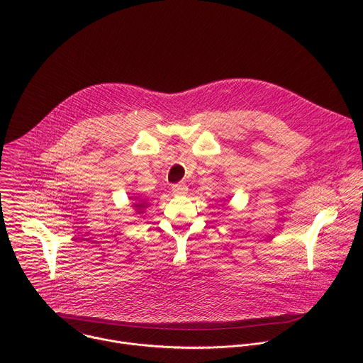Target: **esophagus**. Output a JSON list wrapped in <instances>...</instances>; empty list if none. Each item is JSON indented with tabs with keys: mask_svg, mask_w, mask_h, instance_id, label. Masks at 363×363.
Here are the masks:
<instances>
[{
	"mask_svg": "<svg viewBox=\"0 0 363 363\" xmlns=\"http://www.w3.org/2000/svg\"><path fill=\"white\" fill-rule=\"evenodd\" d=\"M172 192L175 195H185L188 192V186L184 184V182H179V184H175L172 185Z\"/></svg>",
	"mask_w": 363,
	"mask_h": 363,
	"instance_id": "esophagus-1",
	"label": "esophagus"
}]
</instances>
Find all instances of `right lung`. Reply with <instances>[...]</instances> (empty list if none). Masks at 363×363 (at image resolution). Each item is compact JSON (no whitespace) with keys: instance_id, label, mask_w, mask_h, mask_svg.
Returning a JSON list of instances; mask_svg holds the SVG:
<instances>
[{"instance_id":"right-lung-1","label":"right lung","mask_w":363,"mask_h":363,"mask_svg":"<svg viewBox=\"0 0 363 363\" xmlns=\"http://www.w3.org/2000/svg\"><path fill=\"white\" fill-rule=\"evenodd\" d=\"M133 206L136 208L138 214H140V213H142V210L145 208V206H147V203H146V202H143V201H140L139 203H133Z\"/></svg>"}]
</instances>
